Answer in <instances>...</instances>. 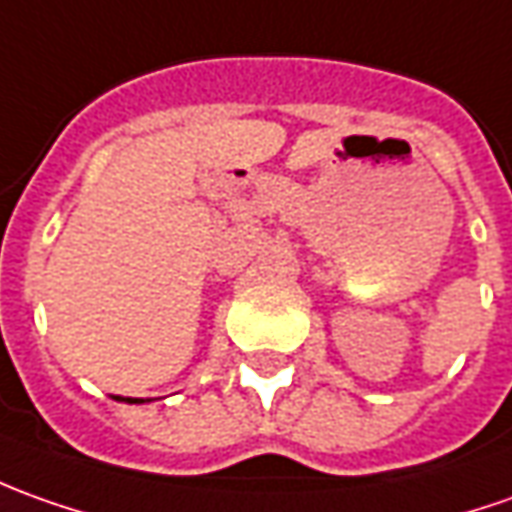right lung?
I'll return each mask as SVG.
<instances>
[{"label":"right lung","instance_id":"obj_1","mask_svg":"<svg viewBox=\"0 0 512 512\" xmlns=\"http://www.w3.org/2000/svg\"><path fill=\"white\" fill-rule=\"evenodd\" d=\"M117 401H120V398H117ZM128 403H142V401H137V398H128Z\"/></svg>","mask_w":512,"mask_h":512}]
</instances>
